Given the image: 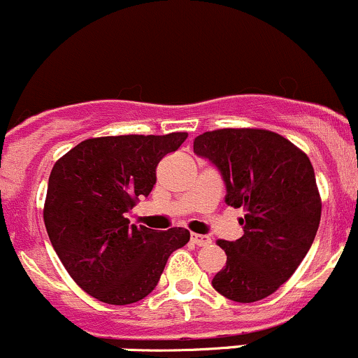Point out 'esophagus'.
Segmentation results:
<instances>
[{"instance_id":"obj_1","label":"esophagus","mask_w":358,"mask_h":358,"mask_svg":"<svg viewBox=\"0 0 358 358\" xmlns=\"http://www.w3.org/2000/svg\"><path fill=\"white\" fill-rule=\"evenodd\" d=\"M191 241H193V244L196 245H208L211 242L208 236H199V234H191Z\"/></svg>"}]
</instances>
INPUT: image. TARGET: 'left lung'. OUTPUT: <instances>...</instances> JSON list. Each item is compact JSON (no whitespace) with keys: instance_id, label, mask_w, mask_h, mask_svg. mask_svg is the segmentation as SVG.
Segmentation results:
<instances>
[{"instance_id":"left-lung-1","label":"left lung","mask_w":358,"mask_h":358,"mask_svg":"<svg viewBox=\"0 0 358 358\" xmlns=\"http://www.w3.org/2000/svg\"><path fill=\"white\" fill-rule=\"evenodd\" d=\"M194 153L210 160L225 182V203L244 208V236L218 241L227 263L211 280L234 302L276 292L306 257L321 220L309 157L266 129H217L194 138Z\"/></svg>"}]
</instances>
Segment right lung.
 <instances>
[{
	"mask_svg": "<svg viewBox=\"0 0 358 358\" xmlns=\"http://www.w3.org/2000/svg\"><path fill=\"white\" fill-rule=\"evenodd\" d=\"M187 133L90 138L52 167L44 224L70 276L92 297L113 306L145 299L189 230L129 225L126 213L152 193L157 165Z\"/></svg>",
	"mask_w": 358,
	"mask_h": 358,
	"instance_id": "add662e5",
	"label": "right lung"
}]
</instances>
